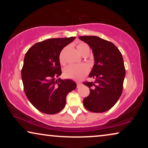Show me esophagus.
<instances>
[{
	"mask_svg": "<svg viewBox=\"0 0 148 148\" xmlns=\"http://www.w3.org/2000/svg\"><path fill=\"white\" fill-rule=\"evenodd\" d=\"M81 85H82V83L81 82H77V88H79Z\"/></svg>",
	"mask_w": 148,
	"mask_h": 148,
	"instance_id": "obj_1",
	"label": "esophagus"
}]
</instances>
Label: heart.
<instances>
[{
  "label": "heart",
  "mask_w": 148,
  "mask_h": 148,
  "mask_svg": "<svg viewBox=\"0 0 148 148\" xmlns=\"http://www.w3.org/2000/svg\"><path fill=\"white\" fill-rule=\"evenodd\" d=\"M78 51L80 52L82 55L90 52V47L86 43L84 42H80L77 46ZM60 61L62 64H64V60L62 55L61 54L60 56ZM90 71V69L88 66L85 64H70L66 66L64 69L63 75L64 77L67 79H71L73 80H81L83 77H84Z\"/></svg>",
  "instance_id": "b5f03b06"
}]
</instances>
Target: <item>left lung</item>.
I'll return each mask as SVG.
<instances>
[{
  "mask_svg": "<svg viewBox=\"0 0 148 148\" xmlns=\"http://www.w3.org/2000/svg\"><path fill=\"white\" fill-rule=\"evenodd\" d=\"M79 38L90 46L95 60L89 75L95 82H83L90 91L83 103L90 112H106L116 104L122 94L125 76L123 56L118 48L108 40L94 36Z\"/></svg>",
  "mask_w": 148,
  "mask_h": 148,
  "instance_id": "left-lung-1",
  "label": "left lung"
}]
</instances>
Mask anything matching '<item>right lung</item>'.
<instances>
[{"label":"right lung","mask_w":148,"mask_h":148,"mask_svg":"<svg viewBox=\"0 0 148 148\" xmlns=\"http://www.w3.org/2000/svg\"><path fill=\"white\" fill-rule=\"evenodd\" d=\"M75 39L50 38L35 44L26 52L21 69L24 92L40 112L48 114L59 112L65 106L67 94L75 90L73 81L55 80L62 73L60 52Z\"/></svg>","instance_id":"add662e5"}]
</instances>
